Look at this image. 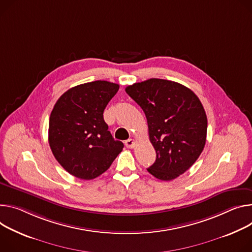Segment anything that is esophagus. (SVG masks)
I'll return each mask as SVG.
<instances>
[{
  "mask_svg": "<svg viewBox=\"0 0 252 252\" xmlns=\"http://www.w3.org/2000/svg\"><path fill=\"white\" fill-rule=\"evenodd\" d=\"M125 145H126V148H128V149H132V148L134 147V145H135V142H134V140L129 139V140L126 141Z\"/></svg>",
  "mask_w": 252,
  "mask_h": 252,
  "instance_id": "obj_1",
  "label": "esophagus"
}]
</instances>
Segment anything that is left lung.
I'll use <instances>...</instances> for the list:
<instances>
[{
	"instance_id": "left-lung-1",
	"label": "left lung",
	"mask_w": 252,
	"mask_h": 252,
	"mask_svg": "<svg viewBox=\"0 0 252 252\" xmlns=\"http://www.w3.org/2000/svg\"><path fill=\"white\" fill-rule=\"evenodd\" d=\"M144 110L156 162L148 172L171 181L184 174L201 155L207 135V117L198 96L178 82L151 78L126 88Z\"/></svg>"
}]
</instances>
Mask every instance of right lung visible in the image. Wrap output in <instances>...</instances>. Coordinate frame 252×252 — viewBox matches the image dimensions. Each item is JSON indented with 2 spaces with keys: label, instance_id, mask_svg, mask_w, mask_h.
Wrapping results in <instances>:
<instances>
[{
  "label": "right lung",
  "instance_id": "add662e5",
  "mask_svg": "<svg viewBox=\"0 0 252 252\" xmlns=\"http://www.w3.org/2000/svg\"><path fill=\"white\" fill-rule=\"evenodd\" d=\"M119 84L96 80L68 89L56 101L49 120L48 141L57 162L72 176H100L123 151L103 120Z\"/></svg>",
  "mask_w": 252,
  "mask_h": 252
}]
</instances>
